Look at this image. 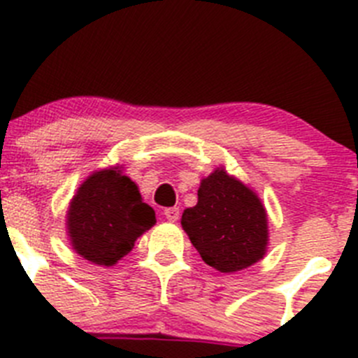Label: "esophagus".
Masks as SVG:
<instances>
[{"instance_id": "34e87169", "label": "esophagus", "mask_w": 358, "mask_h": 358, "mask_svg": "<svg viewBox=\"0 0 358 358\" xmlns=\"http://www.w3.org/2000/svg\"><path fill=\"white\" fill-rule=\"evenodd\" d=\"M164 215H166V219L171 220V222H176V220L180 219V210L178 208H166L164 210Z\"/></svg>"}]
</instances>
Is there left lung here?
<instances>
[{
	"label": "left lung",
	"mask_w": 358,
	"mask_h": 358,
	"mask_svg": "<svg viewBox=\"0 0 358 358\" xmlns=\"http://www.w3.org/2000/svg\"><path fill=\"white\" fill-rule=\"evenodd\" d=\"M182 228L203 262L220 272H236L262 259L268 240L258 196L222 169L203 180L198 205L183 212Z\"/></svg>",
	"instance_id": "1"
}]
</instances>
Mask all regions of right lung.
<instances>
[{
  "instance_id": "obj_1",
  "label": "right lung",
  "mask_w": 358,
  "mask_h": 358,
  "mask_svg": "<svg viewBox=\"0 0 358 358\" xmlns=\"http://www.w3.org/2000/svg\"><path fill=\"white\" fill-rule=\"evenodd\" d=\"M69 233L78 255L95 265H115L132 250L138 236L155 224L138 185L120 169L90 176L69 208Z\"/></svg>"
}]
</instances>
